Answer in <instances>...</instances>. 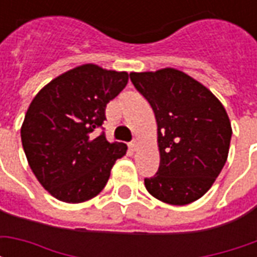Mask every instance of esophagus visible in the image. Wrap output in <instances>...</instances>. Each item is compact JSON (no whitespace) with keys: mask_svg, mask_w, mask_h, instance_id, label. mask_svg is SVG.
<instances>
[{"mask_svg":"<svg viewBox=\"0 0 257 257\" xmlns=\"http://www.w3.org/2000/svg\"><path fill=\"white\" fill-rule=\"evenodd\" d=\"M138 145H139V143H138V140H136V139L132 140V142L129 143V147H131V150L136 151V149H138Z\"/></svg>","mask_w":257,"mask_h":257,"instance_id":"esophagus-1","label":"esophagus"}]
</instances>
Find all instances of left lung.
<instances>
[{"mask_svg":"<svg viewBox=\"0 0 257 257\" xmlns=\"http://www.w3.org/2000/svg\"><path fill=\"white\" fill-rule=\"evenodd\" d=\"M132 84L150 103L158 126L160 168L145 179L162 202L187 205L201 198L224 167L231 123L208 88L175 68L131 73Z\"/></svg>","mask_w":257,"mask_h":257,"instance_id":"1","label":"left lung"}]
</instances>
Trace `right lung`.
Wrapping results in <instances>:
<instances>
[{"instance_id": "obj_1", "label": "right lung", "mask_w": 257, "mask_h": 257, "mask_svg": "<svg viewBox=\"0 0 257 257\" xmlns=\"http://www.w3.org/2000/svg\"><path fill=\"white\" fill-rule=\"evenodd\" d=\"M125 71L84 64L59 75L31 101L20 136L31 171L55 198L78 204L104 189L123 143L95 132L106 119L107 103L128 84Z\"/></svg>"}]
</instances>
